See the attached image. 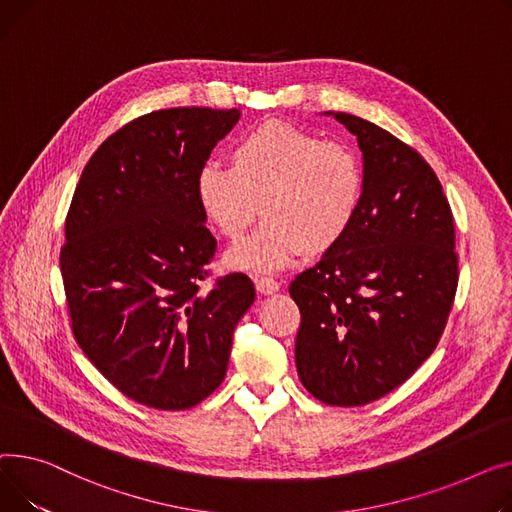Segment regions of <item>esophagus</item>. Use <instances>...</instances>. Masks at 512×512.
I'll return each mask as SVG.
<instances>
[{"mask_svg":"<svg viewBox=\"0 0 512 512\" xmlns=\"http://www.w3.org/2000/svg\"><path fill=\"white\" fill-rule=\"evenodd\" d=\"M254 283H256V289H258L262 295L275 293V291H279V287H281V283L275 281L273 277H256Z\"/></svg>","mask_w":512,"mask_h":512,"instance_id":"1","label":"esophagus"}]
</instances>
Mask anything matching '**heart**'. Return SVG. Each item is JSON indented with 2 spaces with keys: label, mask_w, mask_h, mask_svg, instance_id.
<instances>
[{
  "label": "heart",
  "mask_w": 512,
  "mask_h": 512,
  "mask_svg": "<svg viewBox=\"0 0 512 512\" xmlns=\"http://www.w3.org/2000/svg\"><path fill=\"white\" fill-rule=\"evenodd\" d=\"M206 217L239 242L260 215L264 225L229 254L244 270H277L304 250H335L366 196V167L355 148L279 119L248 130L229 150V167L208 163L196 179Z\"/></svg>",
  "instance_id": "1"
}]
</instances>
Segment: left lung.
<instances>
[{
    "mask_svg": "<svg viewBox=\"0 0 512 512\" xmlns=\"http://www.w3.org/2000/svg\"><path fill=\"white\" fill-rule=\"evenodd\" d=\"M364 153L366 196L343 242L297 275L295 364L318 401L372 403L436 349L459 285L453 210L434 169L380 126L333 113Z\"/></svg>",
    "mask_w": 512,
    "mask_h": 512,
    "instance_id": "left-lung-1",
    "label": "left lung"
}]
</instances>
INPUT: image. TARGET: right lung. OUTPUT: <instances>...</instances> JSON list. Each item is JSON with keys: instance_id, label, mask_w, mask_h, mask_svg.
I'll return each mask as SVG.
<instances>
[{"instance_id": "right-lung-1", "label": "right lung", "mask_w": 512, "mask_h": 512, "mask_svg": "<svg viewBox=\"0 0 512 512\" xmlns=\"http://www.w3.org/2000/svg\"><path fill=\"white\" fill-rule=\"evenodd\" d=\"M237 109L150 111L86 163L59 252L70 326L93 366L132 401L182 411L225 378L254 283L231 273L202 289L217 239L196 179Z\"/></svg>"}]
</instances>
